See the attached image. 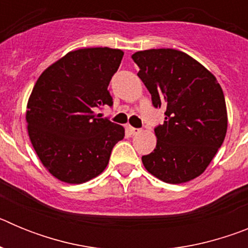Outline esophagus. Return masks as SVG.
<instances>
[{"label":"esophagus","mask_w":248,"mask_h":248,"mask_svg":"<svg viewBox=\"0 0 248 248\" xmlns=\"http://www.w3.org/2000/svg\"><path fill=\"white\" fill-rule=\"evenodd\" d=\"M126 130H128L131 135H137V134H139L140 131H141V130H140V129L134 128V126H130V125L126 126Z\"/></svg>","instance_id":"34e87169"}]
</instances>
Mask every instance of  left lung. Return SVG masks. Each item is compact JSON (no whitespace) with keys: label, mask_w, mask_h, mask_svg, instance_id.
Instances as JSON below:
<instances>
[{"label":"left lung","mask_w":248,"mask_h":248,"mask_svg":"<svg viewBox=\"0 0 248 248\" xmlns=\"http://www.w3.org/2000/svg\"><path fill=\"white\" fill-rule=\"evenodd\" d=\"M131 58L155 108H166L165 122L155 128L156 146L141 157L144 166L168 184L200 176L226 137L221 85L211 72L181 50H139Z\"/></svg>","instance_id":"left-lung-1"}]
</instances>
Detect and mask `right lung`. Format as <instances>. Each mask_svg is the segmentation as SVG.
Here are the masks:
<instances>
[{"instance_id": "add662e5", "label": "right lung", "mask_w": 248, "mask_h": 248, "mask_svg": "<svg viewBox=\"0 0 248 248\" xmlns=\"http://www.w3.org/2000/svg\"><path fill=\"white\" fill-rule=\"evenodd\" d=\"M124 52L108 47L68 52L39 76L27 103V130L41 163L56 179L83 184L104 171L122 125L98 118L113 105L108 91Z\"/></svg>"}]
</instances>
